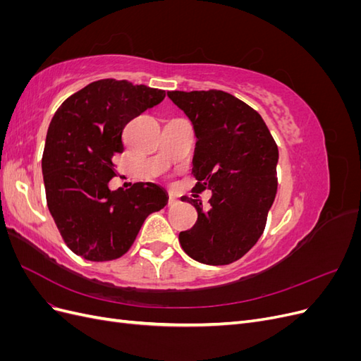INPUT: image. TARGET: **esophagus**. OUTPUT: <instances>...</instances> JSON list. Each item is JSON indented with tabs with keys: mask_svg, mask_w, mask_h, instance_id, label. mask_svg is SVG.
Returning <instances> with one entry per match:
<instances>
[{
	"mask_svg": "<svg viewBox=\"0 0 361 361\" xmlns=\"http://www.w3.org/2000/svg\"><path fill=\"white\" fill-rule=\"evenodd\" d=\"M178 203V199L174 197L173 194H169V206H173V204H176Z\"/></svg>",
	"mask_w": 361,
	"mask_h": 361,
	"instance_id": "1",
	"label": "esophagus"
}]
</instances>
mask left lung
I'll use <instances>...</instances> for the list:
<instances>
[{
	"mask_svg": "<svg viewBox=\"0 0 361 361\" xmlns=\"http://www.w3.org/2000/svg\"><path fill=\"white\" fill-rule=\"evenodd\" d=\"M167 94L194 125L195 190L212 191L207 207L182 199L195 207L197 223L179 233L180 247L200 264L228 265L264 233L277 192V145L260 114L231 93Z\"/></svg>",
	"mask_w": 361,
	"mask_h": 361,
	"instance_id": "8db88e82",
	"label": "left lung"
}]
</instances>
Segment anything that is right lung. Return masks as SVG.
Instances as JSON below:
<instances>
[{
    "label": "right lung",
    "mask_w": 361,
    "mask_h": 361,
    "mask_svg": "<svg viewBox=\"0 0 361 361\" xmlns=\"http://www.w3.org/2000/svg\"><path fill=\"white\" fill-rule=\"evenodd\" d=\"M164 97V90L106 78L69 96L51 120L42 157L48 209L63 241L85 260L123 256L147 215L167 204L152 182L108 188L126 123Z\"/></svg>",
    "instance_id": "obj_1"
}]
</instances>
